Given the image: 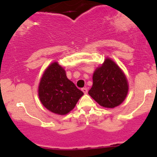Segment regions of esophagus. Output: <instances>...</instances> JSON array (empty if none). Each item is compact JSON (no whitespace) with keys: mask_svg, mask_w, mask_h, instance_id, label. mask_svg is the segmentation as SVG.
<instances>
[{"mask_svg":"<svg viewBox=\"0 0 157 157\" xmlns=\"http://www.w3.org/2000/svg\"><path fill=\"white\" fill-rule=\"evenodd\" d=\"M82 90L83 91L84 93H87V88H86V87L82 88Z\"/></svg>","mask_w":157,"mask_h":157,"instance_id":"1","label":"esophagus"}]
</instances>
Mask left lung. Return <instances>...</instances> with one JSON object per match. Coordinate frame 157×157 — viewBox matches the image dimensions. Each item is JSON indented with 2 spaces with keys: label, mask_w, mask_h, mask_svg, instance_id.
Segmentation results:
<instances>
[{
  "label": "left lung",
  "mask_w": 157,
  "mask_h": 157,
  "mask_svg": "<svg viewBox=\"0 0 157 157\" xmlns=\"http://www.w3.org/2000/svg\"><path fill=\"white\" fill-rule=\"evenodd\" d=\"M128 87L121 68L111 59L107 58L93 73V86L88 93L101 106L114 108L125 99Z\"/></svg>",
  "instance_id": "8db88e82"
}]
</instances>
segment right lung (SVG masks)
I'll return each instance as SVG.
<instances>
[{
  "label": "right lung",
  "instance_id": "1",
  "mask_svg": "<svg viewBox=\"0 0 157 157\" xmlns=\"http://www.w3.org/2000/svg\"><path fill=\"white\" fill-rule=\"evenodd\" d=\"M83 95L67 78L64 69L57 61L47 67L38 85V97L42 105L59 115L71 111Z\"/></svg>",
  "mask_w": 157,
  "mask_h": 157
}]
</instances>
